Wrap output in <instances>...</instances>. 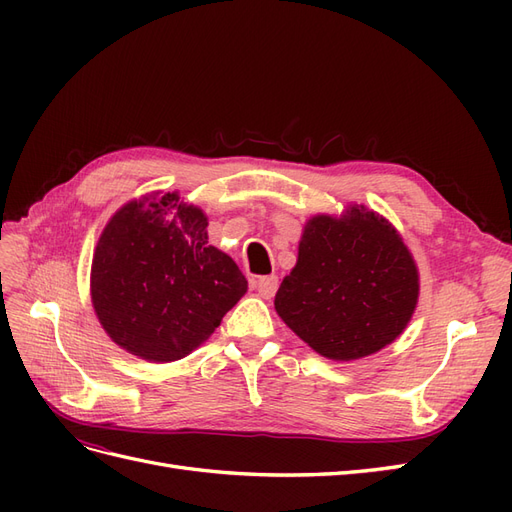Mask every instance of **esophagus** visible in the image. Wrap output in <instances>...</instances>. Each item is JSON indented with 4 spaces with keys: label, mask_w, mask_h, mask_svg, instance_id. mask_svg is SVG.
<instances>
[{
    "label": "esophagus",
    "mask_w": 512,
    "mask_h": 512,
    "mask_svg": "<svg viewBox=\"0 0 512 512\" xmlns=\"http://www.w3.org/2000/svg\"><path fill=\"white\" fill-rule=\"evenodd\" d=\"M277 286H280V282H277L275 275H265V277H258L256 282V290L262 299H271L273 294L277 292Z\"/></svg>",
    "instance_id": "34e87169"
}]
</instances>
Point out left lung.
Listing matches in <instances>:
<instances>
[{
	"mask_svg": "<svg viewBox=\"0 0 512 512\" xmlns=\"http://www.w3.org/2000/svg\"><path fill=\"white\" fill-rule=\"evenodd\" d=\"M418 269L397 228L365 205L305 222L297 265L275 312L331 361L376 354L404 333L418 303Z\"/></svg>",
	"mask_w": 512,
	"mask_h": 512,
	"instance_id": "1",
	"label": "left lung"
}]
</instances>
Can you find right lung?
Returning <instances> with one entry per match:
<instances>
[{
	"mask_svg": "<svg viewBox=\"0 0 512 512\" xmlns=\"http://www.w3.org/2000/svg\"><path fill=\"white\" fill-rule=\"evenodd\" d=\"M203 209L151 192L115 211L91 262V305L106 335L149 363L188 356L247 292L237 262L209 245Z\"/></svg>",
	"mask_w": 512,
	"mask_h": 512,
	"instance_id": "right-lung-1",
	"label": "right lung"
}]
</instances>
